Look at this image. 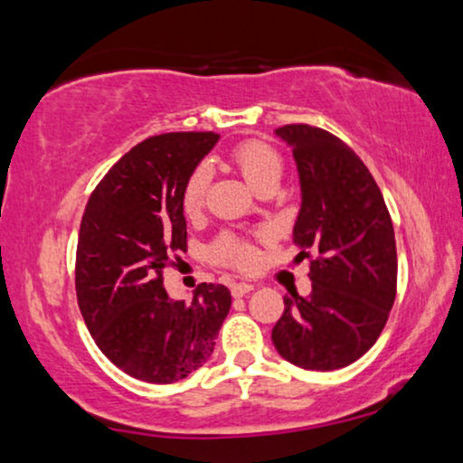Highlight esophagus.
I'll return each instance as SVG.
<instances>
[{
	"label": "esophagus",
	"instance_id": "obj_1",
	"mask_svg": "<svg viewBox=\"0 0 463 463\" xmlns=\"http://www.w3.org/2000/svg\"><path fill=\"white\" fill-rule=\"evenodd\" d=\"M256 289V285L253 283H247V281H241V283H231V294L234 298H243L245 294H250V291Z\"/></svg>",
	"mask_w": 463,
	"mask_h": 463
}]
</instances>
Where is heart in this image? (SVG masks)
<instances>
[{"instance_id": "1", "label": "heart", "mask_w": 463, "mask_h": 463, "mask_svg": "<svg viewBox=\"0 0 463 463\" xmlns=\"http://www.w3.org/2000/svg\"><path fill=\"white\" fill-rule=\"evenodd\" d=\"M234 167L239 169L247 184H250L256 193H262L270 186H279L283 178V159L275 148L260 140H247L234 148L231 155ZM212 182V172L207 165H199L193 169L188 175L184 191H182V210L186 216H194L205 205L207 188ZM212 256L216 262L224 266H232V269L247 270L253 269L256 264L258 253L253 250L251 243L247 241L232 237V234H224L222 239L216 241L213 245Z\"/></svg>"}]
</instances>
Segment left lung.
Masks as SVG:
<instances>
[{"instance_id":"1","label":"left lung","mask_w":463,"mask_h":463,"mask_svg":"<svg viewBox=\"0 0 463 463\" xmlns=\"http://www.w3.org/2000/svg\"><path fill=\"white\" fill-rule=\"evenodd\" d=\"M294 151L302 203L298 256L310 262V296H285L272 344L285 361L334 371L367 353L396 298V241L380 186L353 148L304 123L275 129Z\"/></svg>"}]
</instances>
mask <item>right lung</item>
Segmentation results:
<instances>
[{"mask_svg": "<svg viewBox=\"0 0 463 463\" xmlns=\"http://www.w3.org/2000/svg\"><path fill=\"white\" fill-rule=\"evenodd\" d=\"M220 140L213 132L153 136L100 180L77 241V302L94 342L136 380L174 383L203 367L231 310L224 285L169 299L161 270L186 251L182 191Z\"/></svg>", "mask_w": 463, "mask_h": 463, "instance_id": "add662e5", "label": "right lung"}]
</instances>
